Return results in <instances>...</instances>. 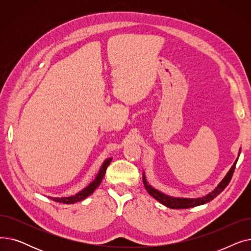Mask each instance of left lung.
I'll use <instances>...</instances> for the list:
<instances>
[{"instance_id": "obj_1", "label": "left lung", "mask_w": 251, "mask_h": 251, "mask_svg": "<svg viewBox=\"0 0 251 251\" xmlns=\"http://www.w3.org/2000/svg\"><path fill=\"white\" fill-rule=\"evenodd\" d=\"M238 160H236V162L234 163V165L232 166V168L230 169V171L228 172V174L226 175V177L223 179V181L219 184L218 187L212 191L210 193H208L206 196L201 197V199H194V200H187V199H176V197H170L168 195H165L164 193L157 191L155 189H153L152 187H151L147 180L146 177H142L143 179V184H144V187H146L147 191L155 199L156 201H159L161 203L165 204L166 206L170 207V208H188V207H193V206H197V205H201V204H204L210 201H213L215 197H217L224 189H225L228 184L230 183L233 173H234V170L236 167V163Z\"/></svg>"}]
</instances>
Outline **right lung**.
I'll return each mask as SVG.
<instances>
[{"mask_svg":"<svg viewBox=\"0 0 251 251\" xmlns=\"http://www.w3.org/2000/svg\"><path fill=\"white\" fill-rule=\"evenodd\" d=\"M111 161H112V159H108V160L104 161V163L102 164V166H101V168H100V172H99L97 178L95 179V181H92L86 188H84V189L81 190L80 192H78V193H77L76 195H74V196L61 197V199H52V201L61 202V203H66V204H73V203H75V202H77V201H81L82 200L86 199L87 196H89L92 192H94V191L99 187V185L100 184L102 178L104 177L105 171H107V168H108V166L110 165Z\"/></svg>","mask_w":251,"mask_h":251,"instance_id":"obj_1","label":"right lung"}]
</instances>
